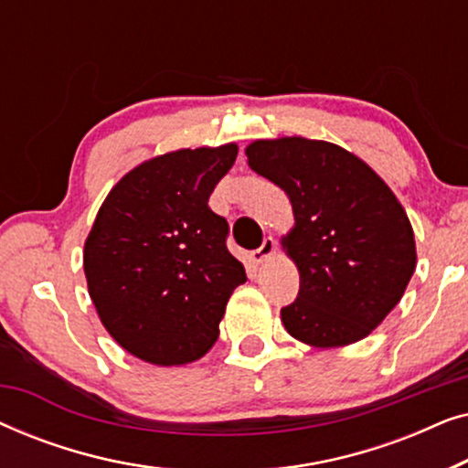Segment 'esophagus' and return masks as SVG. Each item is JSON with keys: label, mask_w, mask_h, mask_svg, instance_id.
Instances as JSON below:
<instances>
[{"label": "esophagus", "mask_w": 468, "mask_h": 468, "mask_svg": "<svg viewBox=\"0 0 468 468\" xmlns=\"http://www.w3.org/2000/svg\"><path fill=\"white\" fill-rule=\"evenodd\" d=\"M274 249H277V242H274L272 236H268L255 251H251V261L253 264H264V261L274 253Z\"/></svg>", "instance_id": "obj_1"}]
</instances>
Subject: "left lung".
Masks as SVG:
<instances>
[{"label":"left lung","mask_w":468,"mask_h":468,"mask_svg":"<svg viewBox=\"0 0 468 468\" xmlns=\"http://www.w3.org/2000/svg\"><path fill=\"white\" fill-rule=\"evenodd\" d=\"M245 153L249 168L285 191L296 219L281 242L300 272L298 298L281 309L285 330L313 347L368 336L400 303L418 260L392 189L324 140H255Z\"/></svg>","instance_id":"1"}]
</instances>
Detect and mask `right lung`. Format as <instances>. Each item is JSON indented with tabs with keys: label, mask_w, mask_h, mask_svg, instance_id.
Here are the masks:
<instances>
[{
	"label": "right lung",
	"mask_w": 468,
	"mask_h": 468,
	"mask_svg": "<svg viewBox=\"0 0 468 468\" xmlns=\"http://www.w3.org/2000/svg\"><path fill=\"white\" fill-rule=\"evenodd\" d=\"M236 155L229 143L153 157L127 172L98 210L82 255L89 296L111 336L140 360H200L247 281L226 247L228 221L208 208Z\"/></svg>",
	"instance_id": "right-lung-1"
}]
</instances>
